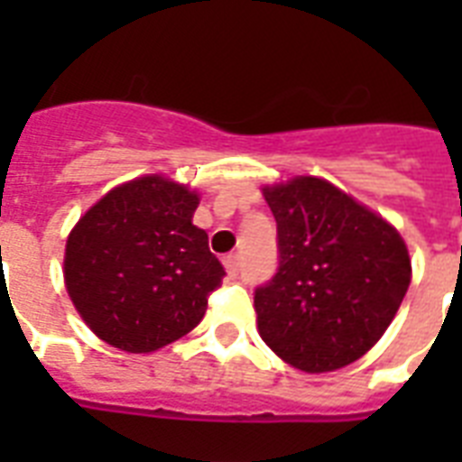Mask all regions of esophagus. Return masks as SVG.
Instances as JSON below:
<instances>
[{"label":"esophagus","instance_id":"obj_1","mask_svg":"<svg viewBox=\"0 0 462 462\" xmlns=\"http://www.w3.org/2000/svg\"><path fill=\"white\" fill-rule=\"evenodd\" d=\"M223 263H225V271H227V275H230V278H237V275H239V256H237V254H227V256L223 259Z\"/></svg>","mask_w":462,"mask_h":462}]
</instances>
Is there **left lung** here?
Returning a JSON list of instances; mask_svg holds the SVG:
<instances>
[{
  "label": "left lung",
  "mask_w": 462,
  "mask_h": 462,
  "mask_svg": "<svg viewBox=\"0 0 462 462\" xmlns=\"http://www.w3.org/2000/svg\"><path fill=\"white\" fill-rule=\"evenodd\" d=\"M263 196L278 225V271L254 292L263 343L307 374L352 365L408 292V246L393 225L319 177Z\"/></svg>",
  "instance_id": "8db88e82"
}]
</instances>
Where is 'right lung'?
<instances>
[{"instance_id":"add662e5","label":"right lung","mask_w":462,"mask_h":462,"mask_svg":"<svg viewBox=\"0 0 462 462\" xmlns=\"http://www.w3.org/2000/svg\"><path fill=\"white\" fill-rule=\"evenodd\" d=\"M196 191L148 174L100 199L67 239L64 282L100 340L153 352L196 328L225 268L191 223Z\"/></svg>"}]
</instances>
